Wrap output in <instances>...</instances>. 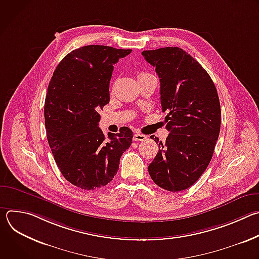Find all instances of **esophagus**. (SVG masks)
Wrapping results in <instances>:
<instances>
[{
    "label": "esophagus",
    "mask_w": 259,
    "mask_h": 259,
    "mask_svg": "<svg viewBox=\"0 0 259 259\" xmlns=\"http://www.w3.org/2000/svg\"><path fill=\"white\" fill-rule=\"evenodd\" d=\"M133 139H134L135 141H142V140H145V139H146V136L143 135V134H140V133H136V134H134Z\"/></svg>",
    "instance_id": "obj_1"
}]
</instances>
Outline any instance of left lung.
<instances>
[{"mask_svg": "<svg viewBox=\"0 0 259 259\" xmlns=\"http://www.w3.org/2000/svg\"><path fill=\"white\" fill-rule=\"evenodd\" d=\"M145 60L156 67L166 129L149 173L160 188L187 190L208 167L218 139L221 110L217 90L208 72L178 47L145 50ZM157 144L159 138L151 136Z\"/></svg>", "mask_w": 259, "mask_h": 259, "instance_id": "8db88e82", "label": "left lung"}]
</instances>
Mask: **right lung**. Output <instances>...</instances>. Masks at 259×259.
<instances>
[{
	"label": "right lung",
	"instance_id": "add662e5",
	"mask_svg": "<svg viewBox=\"0 0 259 259\" xmlns=\"http://www.w3.org/2000/svg\"><path fill=\"white\" fill-rule=\"evenodd\" d=\"M131 49L89 45L68 53L48 86L44 115L47 139L63 177L83 190H96L113 180L133 132L122 127L105 139L98 112L109 102L114 64Z\"/></svg>",
	"mask_w": 259,
	"mask_h": 259
}]
</instances>
